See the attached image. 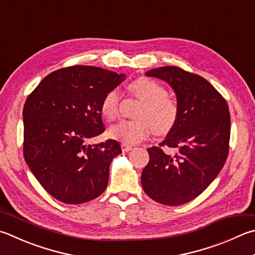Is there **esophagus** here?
Listing matches in <instances>:
<instances>
[{"label": "esophagus", "mask_w": 255, "mask_h": 255, "mask_svg": "<svg viewBox=\"0 0 255 255\" xmlns=\"http://www.w3.org/2000/svg\"><path fill=\"white\" fill-rule=\"evenodd\" d=\"M122 149L124 152H127L129 150H131L132 147L130 145H127V143H122Z\"/></svg>", "instance_id": "obj_1"}]
</instances>
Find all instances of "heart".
<instances>
[{"label": "heart", "instance_id": "1", "mask_svg": "<svg viewBox=\"0 0 255 255\" xmlns=\"http://www.w3.org/2000/svg\"><path fill=\"white\" fill-rule=\"evenodd\" d=\"M129 91L141 101L135 120H122L109 129V136L123 143H137L149 135H166L173 130L178 120L179 109L176 101L167 96V90L155 80L141 77L131 81ZM120 95L109 90L100 104V113L106 120L118 117Z\"/></svg>", "mask_w": 255, "mask_h": 255}]
</instances>
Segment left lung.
Wrapping results in <instances>:
<instances>
[{
    "mask_svg": "<svg viewBox=\"0 0 255 255\" xmlns=\"http://www.w3.org/2000/svg\"><path fill=\"white\" fill-rule=\"evenodd\" d=\"M146 76L173 88L179 115L166 139L147 149L141 186L157 203L182 205L201 195L223 168L231 133L229 106L206 79L178 67L151 69ZM161 146L175 152L168 154Z\"/></svg>",
    "mask_w": 255,
    "mask_h": 255,
    "instance_id": "obj_1",
    "label": "left lung"
}]
</instances>
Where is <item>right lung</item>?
Returning a JSON list of instances; mask_svg holds the SVG:
<instances>
[{
  "instance_id": "right-lung-1",
  "label": "right lung",
  "mask_w": 255,
  "mask_h": 255,
  "mask_svg": "<svg viewBox=\"0 0 255 255\" xmlns=\"http://www.w3.org/2000/svg\"><path fill=\"white\" fill-rule=\"evenodd\" d=\"M125 75L91 66L50 73L23 108V155L32 174L55 200L82 204L105 192L119 142L88 140L105 131L100 104Z\"/></svg>"
}]
</instances>
